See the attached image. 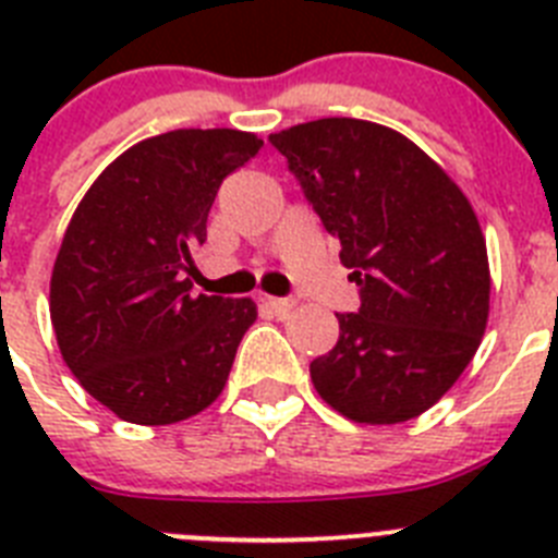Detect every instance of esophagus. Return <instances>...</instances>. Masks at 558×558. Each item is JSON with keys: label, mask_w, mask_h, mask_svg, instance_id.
Returning <instances> with one entry per match:
<instances>
[{"label": "esophagus", "mask_w": 558, "mask_h": 558, "mask_svg": "<svg viewBox=\"0 0 558 558\" xmlns=\"http://www.w3.org/2000/svg\"><path fill=\"white\" fill-rule=\"evenodd\" d=\"M259 302H263L265 307L274 310L276 315H288L290 310L295 307L293 299H276V295H265V293H259Z\"/></svg>", "instance_id": "obj_1"}]
</instances>
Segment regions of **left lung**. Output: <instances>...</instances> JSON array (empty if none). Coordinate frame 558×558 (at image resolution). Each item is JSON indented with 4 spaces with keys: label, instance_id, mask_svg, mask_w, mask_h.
<instances>
[{
    "label": "left lung",
    "instance_id": "left-lung-1",
    "mask_svg": "<svg viewBox=\"0 0 558 558\" xmlns=\"http://www.w3.org/2000/svg\"><path fill=\"white\" fill-rule=\"evenodd\" d=\"M270 142L360 288L335 349L310 363L315 391L357 425L422 416L470 366L489 322V256L470 198L377 122L327 117Z\"/></svg>",
    "mask_w": 558,
    "mask_h": 558
}]
</instances>
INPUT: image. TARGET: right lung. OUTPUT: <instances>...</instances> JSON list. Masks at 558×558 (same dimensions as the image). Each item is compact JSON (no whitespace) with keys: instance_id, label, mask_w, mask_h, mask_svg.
<instances>
[{"instance_id":"1","label":"right lung","mask_w":558,"mask_h":558,"mask_svg":"<svg viewBox=\"0 0 558 558\" xmlns=\"http://www.w3.org/2000/svg\"><path fill=\"white\" fill-rule=\"evenodd\" d=\"M263 147L234 128L136 142L88 186L58 248L49 318L63 363L133 425H175L223 393L251 299L192 295L184 274L229 172Z\"/></svg>"}]
</instances>
